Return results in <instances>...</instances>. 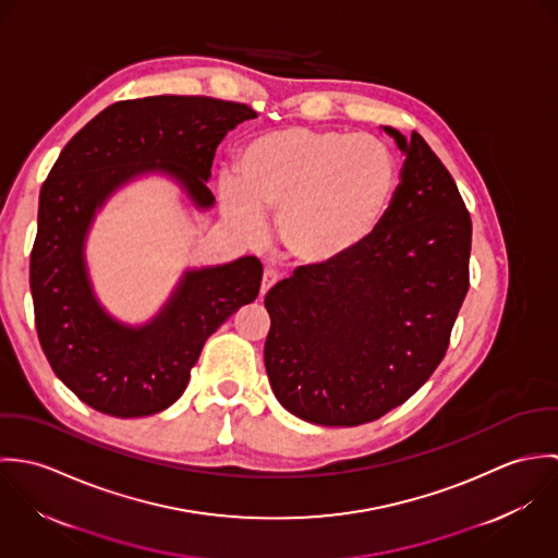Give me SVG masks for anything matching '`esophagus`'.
<instances>
[{
    "mask_svg": "<svg viewBox=\"0 0 558 558\" xmlns=\"http://www.w3.org/2000/svg\"><path fill=\"white\" fill-rule=\"evenodd\" d=\"M277 283V272L275 270H264V277H262V288H259V294L266 296V292Z\"/></svg>",
    "mask_w": 558,
    "mask_h": 558,
    "instance_id": "34e87169",
    "label": "esophagus"
}]
</instances>
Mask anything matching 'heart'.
<instances>
[{
  "instance_id": "b5f03b06",
  "label": "heart",
  "mask_w": 558,
  "mask_h": 558,
  "mask_svg": "<svg viewBox=\"0 0 558 558\" xmlns=\"http://www.w3.org/2000/svg\"><path fill=\"white\" fill-rule=\"evenodd\" d=\"M239 178L221 180L226 213L246 234L277 213V239L303 264L328 266L359 251L383 226L398 160L372 135L288 126L240 148Z\"/></svg>"
}]
</instances>
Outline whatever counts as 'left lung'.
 <instances>
[{
  "instance_id": "left-lung-1",
  "label": "left lung",
  "mask_w": 558,
  "mask_h": 558,
  "mask_svg": "<svg viewBox=\"0 0 558 558\" xmlns=\"http://www.w3.org/2000/svg\"><path fill=\"white\" fill-rule=\"evenodd\" d=\"M385 131L405 160L378 232L264 299L275 398L316 425H363L412 398L445 359L471 286L473 223L453 175L416 131Z\"/></svg>"
}]
</instances>
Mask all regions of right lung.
<instances>
[{"instance_id":"1","label":"right lung","mask_w":558,"mask_h":558,"mask_svg":"<svg viewBox=\"0 0 558 558\" xmlns=\"http://www.w3.org/2000/svg\"><path fill=\"white\" fill-rule=\"evenodd\" d=\"M257 113L210 96L118 100L89 120L51 167L38 204L29 255L34 322L56 376L111 416H148L186 389L206 339L259 294L262 262L253 255L184 275L159 318L126 328L92 296L83 240L94 210L133 175L162 169L199 208L215 202L206 186L217 146Z\"/></svg>"}]
</instances>
